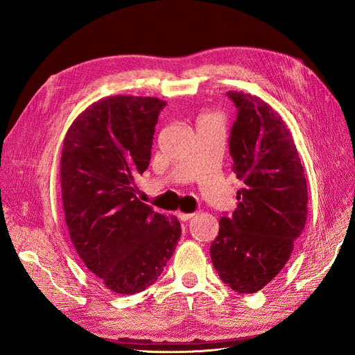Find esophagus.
Wrapping results in <instances>:
<instances>
[{
  "mask_svg": "<svg viewBox=\"0 0 355 355\" xmlns=\"http://www.w3.org/2000/svg\"><path fill=\"white\" fill-rule=\"evenodd\" d=\"M196 216V213H184V211H179L178 213V218L180 219V220H189L191 218H194Z\"/></svg>",
  "mask_w": 355,
  "mask_h": 355,
  "instance_id": "34e87169",
  "label": "esophagus"
}]
</instances>
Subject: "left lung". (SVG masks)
<instances>
[{
    "mask_svg": "<svg viewBox=\"0 0 355 355\" xmlns=\"http://www.w3.org/2000/svg\"><path fill=\"white\" fill-rule=\"evenodd\" d=\"M237 106L230 135L232 170L244 188L237 209L220 218L210 257L220 280L254 293L280 272L306 223L308 188L286 121L256 96L228 92Z\"/></svg>",
    "mask_w": 355,
    "mask_h": 355,
    "instance_id": "left-lung-1",
    "label": "left lung"
}]
</instances>
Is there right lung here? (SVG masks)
I'll return each instance as SVG.
<instances>
[{
    "instance_id": "obj_1",
    "label": "right lung",
    "mask_w": 355,
    "mask_h": 355,
    "mask_svg": "<svg viewBox=\"0 0 355 355\" xmlns=\"http://www.w3.org/2000/svg\"><path fill=\"white\" fill-rule=\"evenodd\" d=\"M164 106L158 98H103L75 118L63 141L60 185L71 241L84 265L120 295L154 284L182 232L178 218L135 196Z\"/></svg>"
}]
</instances>
